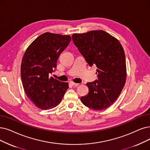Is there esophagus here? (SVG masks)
Instances as JSON below:
<instances>
[{"label": "esophagus", "mask_w": 150, "mask_h": 150, "mask_svg": "<svg viewBox=\"0 0 150 150\" xmlns=\"http://www.w3.org/2000/svg\"><path fill=\"white\" fill-rule=\"evenodd\" d=\"M70 83H71V84L72 86H76V87L79 85V83H75V82H70Z\"/></svg>", "instance_id": "34e87169"}]
</instances>
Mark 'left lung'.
I'll use <instances>...</instances> for the list:
<instances>
[{
    "instance_id": "left-lung-1",
    "label": "left lung",
    "mask_w": 150,
    "mask_h": 150,
    "mask_svg": "<svg viewBox=\"0 0 150 150\" xmlns=\"http://www.w3.org/2000/svg\"><path fill=\"white\" fill-rule=\"evenodd\" d=\"M72 39L89 67L97 68L98 79L86 83L88 93L81 97L82 103L92 110H105L118 98L126 80L123 48L117 39L101 30L74 34Z\"/></svg>"
}]
</instances>
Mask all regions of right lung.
I'll use <instances>...</instances> for the list:
<instances>
[{
    "label": "right lung",
    "instance_id": "add662e5",
    "mask_svg": "<svg viewBox=\"0 0 150 150\" xmlns=\"http://www.w3.org/2000/svg\"><path fill=\"white\" fill-rule=\"evenodd\" d=\"M71 40L70 35L45 33L27 49L21 65L24 90L32 102L42 110L57 106L68 88L50 75L57 68L58 59Z\"/></svg>",
    "mask_w": 150,
    "mask_h": 150
}]
</instances>
